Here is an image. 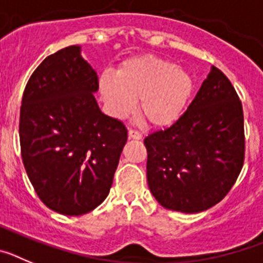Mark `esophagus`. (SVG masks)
I'll use <instances>...</instances> for the list:
<instances>
[{"mask_svg":"<svg viewBox=\"0 0 263 263\" xmlns=\"http://www.w3.org/2000/svg\"><path fill=\"white\" fill-rule=\"evenodd\" d=\"M130 139H141L142 138V134L137 132V130H129V133H127Z\"/></svg>","mask_w":263,"mask_h":263,"instance_id":"1","label":"esophagus"}]
</instances>
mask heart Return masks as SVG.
Wrapping results in <instances>:
<instances>
[{
  "label": "heart",
  "mask_w": 263,
  "mask_h": 263,
  "mask_svg": "<svg viewBox=\"0 0 263 263\" xmlns=\"http://www.w3.org/2000/svg\"><path fill=\"white\" fill-rule=\"evenodd\" d=\"M99 89L111 116L121 118L133 111L139 99V111L148 124L168 127L182 117L195 90V80L174 62L138 55L121 63L116 73L100 76Z\"/></svg>",
  "instance_id": "b5f03b06"
}]
</instances>
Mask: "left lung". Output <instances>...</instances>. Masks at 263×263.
<instances>
[{
  "instance_id": "left-lung-1",
  "label": "left lung",
  "mask_w": 263,
  "mask_h": 263,
  "mask_svg": "<svg viewBox=\"0 0 263 263\" xmlns=\"http://www.w3.org/2000/svg\"><path fill=\"white\" fill-rule=\"evenodd\" d=\"M147 184L162 206L197 213L233 187L243 163L241 101L227 76L211 67L184 115L145 138Z\"/></svg>"
}]
</instances>
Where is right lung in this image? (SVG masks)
Wrapping results in <instances>:
<instances>
[{
    "label": "right lung",
    "mask_w": 263,
    "mask_h": 263,
    "mask_svg": "<svg viewBox=\"0 0 263 263\" xmlns=\"http://www.w3.org/2000/svg\"><path fill=\"white\" fill-rule=\"evenodd\" d=\"M97 90L96 71L80 46H69L46 58L23 92V166L39 199L62 215L105 200L126 143V127L100 110Z\"/></svg>",
    "instance_id": "add662e5"
}]
</instances>
